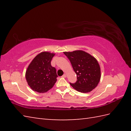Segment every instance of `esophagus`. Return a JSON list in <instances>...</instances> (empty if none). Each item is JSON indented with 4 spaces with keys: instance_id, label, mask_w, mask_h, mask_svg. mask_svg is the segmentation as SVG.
<instances>
[{
    "instance_id": "esophagus-1",
    "label": "esophagus",
    "mask_w": 131,
    "mask_h": 131,
    "mask_svg": "<svg viewBox=\"0 0 131 131\" xmlns=\"http://www.w3.org/2000/svg\"><path fill=\"white\" fill-rule=\"evenodd\" d=\"M62 77H63V78H66V75L65 74H63V75L62 76Z\"/></svg>"
}]
</instances>
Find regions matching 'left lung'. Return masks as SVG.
Instances as JSON below:
<instances>
[{"instance_id":"1","label":"left lung","mask_w":131,"mask_h":131,"mask_svg":"<svg viewBox=\"0 0 131 131\" xmlns=\"http://www.w3.org/2000/svg\"><path fill=\"white\" fill-rule=\"evenodd\" d=\"M77 74V80L70 83L73 88L87 93L95 88L101 79V69L98 61L92 56L82 50L64 52Z\"/></svg>"}]
</instances>
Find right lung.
I'll return each instance as SVG.
<instances>
[{
	"label": "right lung",
	"instance_id": "obj_1",
	"mask_svg": "<svg viewBox=\"0 0 131 131\" xmlns=\"http://www.w3.org/2000/svg\"><path fill=\"white\" fill-rule=\"evenodd\" d=\"M53 53L42 52L36 56L26 71L27 84L34 91L45 93L53 87L58 77L55 68L51 62Z\"/></svg>",
	"mask_w": 131,
	"mask_h": 131
}]
</instances>
